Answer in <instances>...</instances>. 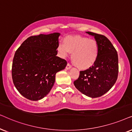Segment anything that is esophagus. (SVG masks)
Here are the masks:
<instances>
[{
	"mask_svg": "<svg viewBox=\"0 0 132 132\" xmlns=\"http://www.w3.org/2000/svg\"><path fill=\"white\" fill-rule=\"evenodd\" d=\"M71 68H72V66H71V65H70L69 64H68L67 66H66V69L67 70H69L70 69H71Z\"/></svg>",
	"mask_w": 132,
	"mask_h": 132,
	"instance_id": "obj_1",
	"label": "esophagus"
}]
</instances>
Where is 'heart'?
I'll return each instance as SVG.
<instances>
[{
    "label": "heart",
    "mask_w": 132,
    "mask_h": 132,
    "mask_svg": "<svg viewBox=\"0 0 132 132\" xmlns=\"http://www.w3.org/2000/svg\"><path fill=\"white\" fill-rule=\"evenodd\" d=\"M63 43L57 46V52L62 59L72 53L71 60L79 69L85 70L92 67L98 59V45L95 40L81 36H69L64 38Z\"/></svg>",
    "instance_id": "1"
}]
</instances>
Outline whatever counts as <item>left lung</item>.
<instances>
[{"label": "left lung", "mask_w": 132, "mask_h": 132, "mask_svg": "<svg viewBox=\"0 0 132 132\" xmlns=\"http://www.w3.org/2000/svg\"><path fill=\"white\" fill-rule=\"evenodd\" d=\"M94 37L99 49L98 59L92 67L80 71V76L73 82L75 87L90 98L100 97L113 87L118 73L117 52L106 37L86 32Z\"/></svg>", "instance_id": "8db88e82"}]
</instances>
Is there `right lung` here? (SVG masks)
I'll list each match as a JSON object with an SVG mask.
<instances>
[{
    "label": "right lung",
    "instance_id": "add662e5",
    "mask_svg": "<svg viewBox=\"0 0 132 132\" xmlns=\"http://www.w3.org/2000/svg\"><path fill=\"white\" fill-rule=\"evenodd\" d=\"M60 34L31 36L23 42L14 54L12 78L19 93L31 101H38L50 93L55 74L67 62L57 57Z\"/></svg>",
    "mask_w": 132,
    "mask_h": 132
}]
</instances>
